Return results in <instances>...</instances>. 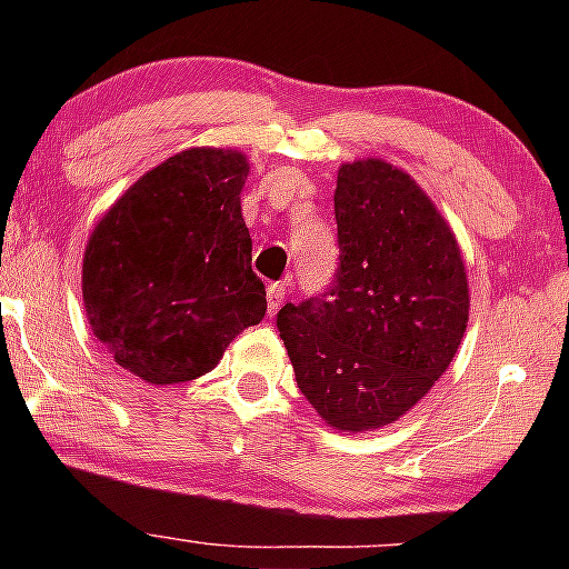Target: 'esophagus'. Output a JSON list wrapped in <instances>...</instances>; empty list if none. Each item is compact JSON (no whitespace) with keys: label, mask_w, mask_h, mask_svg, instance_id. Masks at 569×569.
Returning <instances> with one entry per match:
<instances>
[{"label":"esophagus","mask_w":569,"mask_h":569,"mask_svg":"<svg viewBox=\"0 0 569 569\" xmlns=\"http://www.w3.org/2000/svg\"><path fill=\"white\" fill-rule=\"evenodd\" d=\"M284 298H287V284H282V282H271V284L267 287V310H269V316H274L277 310L282 308Z\"/></svg>","instance_id":"1"}]
</instances>
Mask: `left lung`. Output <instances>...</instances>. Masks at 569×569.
<instances>
[{
	"label": "left lung",
	"instance_id": "left-lung-1",
	"mask_svg": "<svg viewBox=\"0 0 569 569\" xmlns=\"http://www.w3.org/2000/svg\"><path fill=\"white\" fill-rule=\"evenodd\" d=\"M339 269L329 290L287 302L277 329L302 396L333 430H378L448 370L469 323L453 230L391 162H345L333 191Z\"/></svg>",
	"mask_w": 569,
	"mask_h": 569
}]
</instances>
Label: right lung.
<instances>
[{
	"mask_svg": "<svg viewBox=\"0 0 569 569\" xmlns=\"http://www.w3.org/2000/svg\"><path fill=\"white\" fill-rule=\"evenodd\" d=\"M248 160L191 147L144 173L92 230L82 259L90 329L131 376L186 383L267 313L240 212Z\"/></svg>",
	"mask_w": 569,
	"mask_h": 569,
	"instance_id": "1",
	"label": "right lung"
}]
</instances>
